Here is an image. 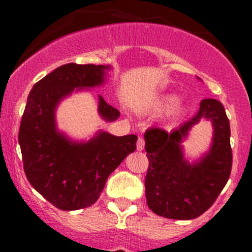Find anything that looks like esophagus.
I'll return each mask as SVG.
<instances>
[{
    "mask_svg": "<svg viewBox=\"0 0 252 252\" xmlns=\"http://www.w3.org/2000/svg\"><path fill=\"white\" fill-rule=\"evenodd\" d=\"M144 146H145V141H144V139H141V137H139V140H137V144H136L137 151L144 150Z\"/></svg>",
    "mask_w": 252,
    "mask_h": 252,
    "instance_id": "34e87169",
    "label": "esophagus"
}]
</instances>
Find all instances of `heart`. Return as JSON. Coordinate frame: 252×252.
<instances>
[{
	"label": "heart",
	"mask_w": 252,
	"mask_h": 252,
	"mask_svg": "<svg viewBox=\"0 0 252 252\" xmlns=\"http://www.w3.org/2000/svg\"><path fill=\"white\" fill-rule=\"evenodd\" d=\"M171 116L179 115L183 111V103L178 102V95L173 93H161L154 95L148 101H144L139 104V110L142 113H159L168 110Z\"/></svg>",
	"instance_id": "b5f03b06"
}]
</instances>
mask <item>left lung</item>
I'll list each match as a JSON object with an SVG mask.
<instances>
[{"label": "left lung", "mask_w": 252, "mask_h": 252, "mask_svg": "<svg viewBox=\"0 0 252 252\" xmlns=\"http://www.w3.org/2000/svg\"><path fill=\"white\" fill-rule=\"evenodd\" d=\"M202 119L213 124V141L201 158L190 162L184 154L183 141ZM230 136L224 107L212 98L202 99L197 115L170 133L161 128H149L144 135L149 159L145 178L149 208L171 220H193L203 215L230 178Z\"/></svg>", "instance_id": "1"}]
</instances>
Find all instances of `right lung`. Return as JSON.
<instances>
[{
	"label": "right lung",
	"instance_id": "1",
	"mask_svg": "<svg viewBox=\"0 0 252 252\" xmlns=\"http://www.w3.org/2000/svg\"><path fill=\"white\" fill-rule=\"evenodd\" d=\"M111 65L69 63L49 73L29 93L19 131L24 170L30 184L57 208L75 211L95 203L107 178L136 150V135L98 130L73 140L58 128V106L73 93L103 86ZM98 113L115 121L120 112L98 94Z\"/></svg>",
	"mask_w": 252,
	"mask_h": 252
}]
</instances>
